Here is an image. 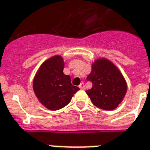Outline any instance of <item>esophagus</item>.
<instances>
[{
  "label": "esophagus",
  "mask_w": 150,
  "mask_h": 150,
  "mask_svg": "<svg viewBox=\"0 0 150 150\" xmlns=\"http://www.w3.org/2000/svg\"><path fill=\"white\" fill-rule=\"evenodd\" d=\"M79 88H80L81 90H85V88H86V87H85V85H84L83 82H81V83L79 85Z\"/></svg>",
  "instance_id": "34e87169"
}]
</instances>
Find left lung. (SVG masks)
<instances>
[{"instance_id":"left-lung-1","label":"left lung","mask_w":150,"mask_h":150,"mask_svg":"<svg viewBox=\"0 0 150 150\" xmlns=\"http://www.w3.org/2000/svg\"><path fill=\"white\" fill-rule=\"evenodd\" d=\"M86 79L92 81V88L86 91V94L94 106L103 110L115 109L127 93V83L123 74L106 58L94 60Z\"/></svg>"}]
</instances>
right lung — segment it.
Wrapping results in <instances>:
<instances>
[{"mask_svg": "<svg viewBox=\"0 0 150 150\" xmlns=\"http://www.w3.org/2000/svg\"><path fill=\"white\" fill-rule=\"evenodd\" d=\"M64 67L62 56H52L40 65L33 80V90L37 98L52 111L65 107L80 90L72 85L69 75L63 73Z\"/></svg>", "mask_w": 150, "mask_h": 150, "instance_id": "obj_1", "label": "right lung"}]
</instances>
